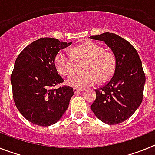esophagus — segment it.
<instances>
[{
	"instance_id": "1",
	"label": "esophagus",
	"mask_w": 155,
	"mask_h": 155,
	"mask_svg": "<svg viewBox=\"0 0 155 155\" xmlns=\"http://www.w3.org/2000/svg\"><path fill=\"white\" fill-rule=\"evenodd\" d=\"M81 91H82L81 89L77 88V87H74V94H78V93L81 92Z\"/></svg>"
}]
</instances>
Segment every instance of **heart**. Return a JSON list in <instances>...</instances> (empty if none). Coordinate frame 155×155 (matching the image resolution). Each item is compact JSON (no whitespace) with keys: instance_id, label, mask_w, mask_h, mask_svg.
Returning <instances> with one entry per match:
<instances>
[{"instance_id":"obj_1","label":"heart","mask_w":155,"mask_h":155,"mask_svg":"<svg viewBox=\"0 0 155 155\" xmlns=\"http://www.w3.org/2000/svg\"><path fill=\"white\" fill-rule=\"evenodd\" d=\"M73 55L78 61L86 60V62L84 65L85 72L73 74L67 80V83L72 87L93 85L98 80L99 82H105L114 72L115 58L113 53L104 51L103 48L95 42L87 41L75 46ZM73 56L67 50H61L57 53L54 64L61 74L68 76L73 73L76 64Z\"/></svg>"}]
</instances>
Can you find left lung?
<instances>
[{
	"label": "left lung",
	"mask_w": 155,
	"mask_h": 155,
	"mask_svg": "<svg viewBox=\"0 0 155 155\" xmlns=\"http://www.w3.org/2000/svg\"><path fill=\"white\" fill-rule=\"evenodd\" d=\"M90 39L103 41L115 57L113 77L95 90L96 98L91 109L105 124H120L135 113L143 100L145 74L141 61L136 49L115 33L105 32Z\"/></svg>",
	"instance_id": "obj_1"
}]
</instances>
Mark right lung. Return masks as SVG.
I'll return each mask as SVG.
<instances>
[{
    "mask_svg": "<svg viewBox=\"0 0 155 155\" xmlns=\"http://www.w3.org/2000/svg\"><path fill=\"white\" fill-rule=\"evenodd\" d=\"M71 43L42 38L27 46L16 59L11 76L14 101L21 114L35 125L56 124L74 94L70 86L53 87L64 81L55 67L56 56Z\"/></svg>",
    "mask_w": 155,
    "mask_h": 155,
    "instance_id": "right-lung-1",
    "label": "right lung"
}]
</instances>
